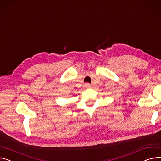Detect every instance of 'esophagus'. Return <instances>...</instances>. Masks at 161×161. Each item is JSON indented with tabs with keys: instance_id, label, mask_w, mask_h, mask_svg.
Masks as SVG:
<instances>
[{
	"instance_id": "obj_1",
	"label": "esophagus",
	"mask_w": 161,
	"mask_h": 161,
	"mask_svg": "<svg viewBox=\"0 0 161 161\" xmlns=\"http://www.w3.org/2000/svg\"><path fill=\"white\" fill-rule=\"evenodd\" d=\"M85 87H86V88L89 89V88H91V85L89 83H85Z\"/></svg>"
}]
</instances>
